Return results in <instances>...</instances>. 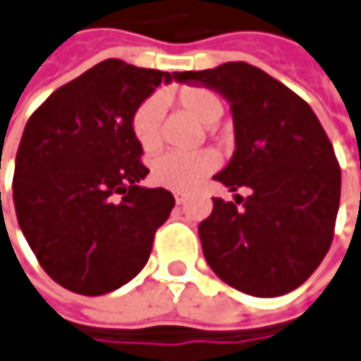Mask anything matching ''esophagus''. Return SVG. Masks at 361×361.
Returning <instances> with one entry per match:
<instances>
[{"label": "esophagus", "instance_id": "esophagus-1", "mask_svg": "<svg viewBox=\"0 0 361 361\" xmlns=\"http://www.w3.org/2000/svg\"><path fill=\"white\" fill-rule=\"evenodd\" d=\"M186 192H183V190H175V202L176 204H185L186 202Z\"/></svg>", "mask_w": 361, "mask_h": 361}]
</instances>
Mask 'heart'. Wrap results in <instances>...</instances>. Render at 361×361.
<instances>
[{
	"mask_svg": "<svg viewBox=\"0 0 361 361\" xmlns=\"http://www.w3.org/2000/svg\"><path fill=\"white\" fill-rule=\"evenodd\" d=\"M171 98L204 126H212L222 118V100L210 90L185 88L176 94H171ZM161 116H163V108L159 98L143 100L131 116L133 135L145 151H155L161 145ZM216 166H218V157L212 151H196V153L166 151L153 159L151 178L153 183L165 188L195 190Z\"/></svg>",
	"mask_w": 361,
	"mask_h": 361,
	"instance_id": "heart-1",
	"label": "heart"
}]
</instances>
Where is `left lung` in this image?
<instances>
[{
	"instance_id": "8db88e82",
	"label": "left lung",
	"mask_w": 361,
	"mask_h": 361,
	"mask_svg": "<svg viewBox=\"0 0 361 361\" xmlns=\"http://www.w3.org/2000/svg\"><path fill=\"white\" fill-rule=\"evenodd\" d=\"M230 102L235 151L214 178L235 202L212 198L198 226L212 271L253 297H279L302 285L330 250L340 206V166L307 102L247 62L180 72ZM240 206L238 207L237 204Z\"/></svg>"
}]
</instances>
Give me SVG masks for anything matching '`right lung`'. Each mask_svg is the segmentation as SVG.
I'll list each match as a JSON object with an SVG mask.
<instances>
[{"label":"right lung","mask_w":361,"mask_h":361,"mask_svg":"<svg viewBox=\"0 0 361 361\" xmlns=\"http://www.w3.org/2000/svg\"><path fill=\"white\" fill-rule=\"evenodd\" d=\"M178 76L108 59L52 92L27 121L15 214L41 267L64 289L98 297L145 267L175 198L139 186L149 169L131 116Z\"/></svg>","instance_id":"obj_1"}]
</instances>
